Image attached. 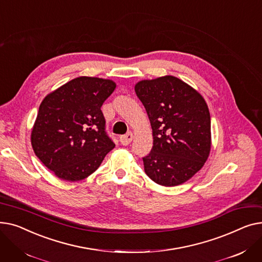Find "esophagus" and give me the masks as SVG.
<instances>
[{"label":"esophagus","mask_w":262,"mask_h":262,"mask_svg":"<svg viewBox=\"0 0 262 262\" xmlns=\"http://www.w3.org/2000/svg\"><path fill=\"white\" fill-rule=\"evenodd\" d=\"M133 140V134L132 133H127L125 135H123L120 137V142L123 145H128Z\"/></svg>","instance_id":"obj_1"}]
</instances>
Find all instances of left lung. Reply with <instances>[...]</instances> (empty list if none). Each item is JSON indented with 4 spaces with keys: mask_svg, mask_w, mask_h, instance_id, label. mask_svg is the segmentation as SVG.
I'll return each instance as SVG.
<instances>
[{
    "mask_svg": "<svg viewBox=\"0 0 262 262\" xmlns=\"http://www.w3.org/2000/svg\"><path fill=\"white\" fill-rule=\"evenodd\" d=\"M153 129V147L142 158L146 175L158 185L187 182L207 160L211 122L203 96L174 76L141 80L135 86Z\"/></svg>",
    "mask_w": 262,
    "mask_h": 262,
    "instance_id": "left-lung-1",
    "label": "left lung"
}]
</instances>
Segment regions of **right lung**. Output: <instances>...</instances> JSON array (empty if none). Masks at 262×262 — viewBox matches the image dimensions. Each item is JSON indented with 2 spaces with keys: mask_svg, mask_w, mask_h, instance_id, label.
I'll use <instances>...</instances> for the list:
<instances>
[{
  "mask_svg": "<svg viewBox=\"0 0 262 262\" xmlns=\"http://www.w3.org/2000/svg\"><path fill=\"white\" fill-rule=\"evenodd\" d=\"M115 88L113 80L80 76L40 104L32 146L41 162L61 180H84L115 147L101 110Z\"/></svg>",
  "mask_w": 262,
  "mask_h": 262,
  "instance_id": "1",
  "label": "right lung"
}]
</instances>
